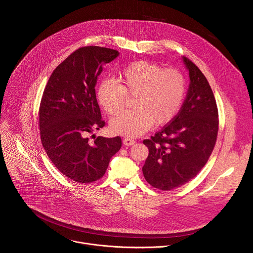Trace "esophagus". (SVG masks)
Masks as SVG:
<instances>
[{
    "label": "esophagus",
    "instance_id": "obj_1",
    "mask_svg": "<svg viewBox=\"0 0 253 253\" xmlns=\"http://www.w3.org/2000/svg\"><path fill=\"white\" fill-rule=\"evenodd\" d=\"M135 143H136V141L133 140V139H130V138H125V139L123 140V144H124V145H126V146L134 145Z\"/></svg>",
    "mask_w": 253,
    "mask_h": 253
}]
</instances>
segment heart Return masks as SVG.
I'll use <instances>...</instances> for the list:
<instances>
[{"label": "heart", "instance_id": "heart-1", "mask_svg": "<svg viewBox=\"0 0 253 253\" xmlns=\"http://www.w3.org/2000/svg\"><path fill=\"white\" fill-rule=\"evenodd\" d=\"M185 91L181 72L162 69L148 61H136L123 67L115 81L101 80L96 87V99L106 114L115 115L124 105L125 95H134V109L116 115L110 122V129L118 135L138 137L153 124L169 123L179 112Z\"/></svg>", "mask_w": 253, "mask_h": 253}]
</instances>
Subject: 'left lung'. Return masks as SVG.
<instances>
[{"mask_svg":"<svg viewBox=\"0 0 253 253\" xmlns=\"http://www.w3.org/2000/svg\"><path fill=\"white\" fill-rule=\"evenodd\" d=\"M190 84L178 114L143 143L149 154L142 171L146 181L159 190H172L194 178L208 161L218 133V110L211 87L188 58Z\"/></svg>","mask_w":253,"mask_h":253,"instance_id":"left-lung-1","label":"left lung"}]
</instances>
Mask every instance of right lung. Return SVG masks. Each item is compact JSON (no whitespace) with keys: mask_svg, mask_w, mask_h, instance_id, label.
Masks as SVG:
<instances>
[{"mask_svg":"<svg viewBox=\"0 0 253 253\" xmlns=\"http://www.w3.org/2000/svg\"><path fill=\"white\" fill-rule=\"evenodd\" d=\"M119 52L98 46L82 47L53 71L45 87L39 126L42 145L55 167L78 183L97 181L121 146L119 136L88 135L105 126L101 119L95 86L103 66Z\"/></svg>","mask_w":253,"mask_h":253,"instance_id":"1","label":"right lung"}]
</instances>
